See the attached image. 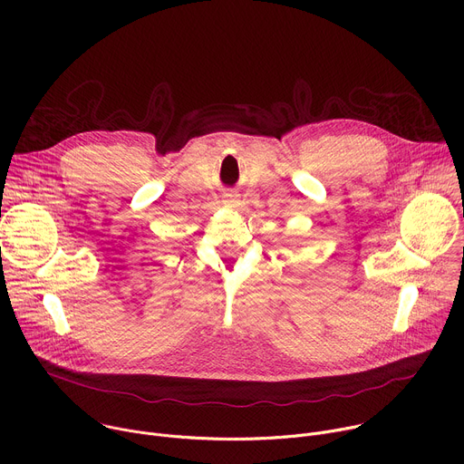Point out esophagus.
Returning <instances> with one entry per match:
<instances>
[{"mask_svg":"<svg viewBox=\"0 0 464 464\" xmlns=\"http://www.w3.org/2000/svg\"><path fill=\"white\" fill-rule=\"evenodd\" d=\"M222 204L226 206V208H238V200H237V196L235 194H224V200H222Z\"/></svg>","mask_w":464,"mask_h":464,"instance_id":"34e87169","label":"esophagus"}]
</instances>
